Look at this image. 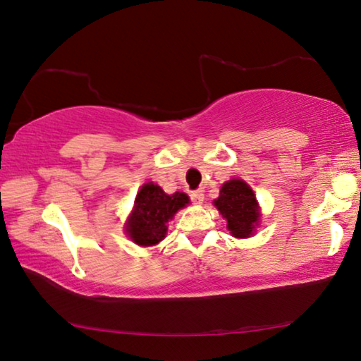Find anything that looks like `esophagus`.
<instances>
[{"label":"esophagus","mask_w":361,"mask_h":361,"mask_svg":"<svg viewBox=\"0 0 361 361\" xmlns=\"http://www.w3.org/2000/svg\"><path fill=\"white\" fill-rule=\"evenodd\" d=\"M189 197H191V202L194 203V205H202L203 192L202 191H192V192H189Z\"/></svg>","instance_id":"obj_1"}]
</instances>
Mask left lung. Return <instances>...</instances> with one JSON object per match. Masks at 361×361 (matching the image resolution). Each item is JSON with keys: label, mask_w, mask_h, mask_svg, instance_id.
<instances>
[{"label": "left lung", "mask_w": 361, "mask_h": 361, "mask_svg": "<svg viewBox=\"0 0 361 361\" xmlns=\"http://www.w3.org/2000/svg\"><path fill=\"white\" fill-rule=\"evenodd\" d=\"M214 205L227 219V228L233 237H251L259 222V208L252 189L243 180L224 183Z\"/></svg>", "instance_id": "1"}]
</instances>
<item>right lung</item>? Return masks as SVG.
<instances>
[{"instance_id": "right-lung-1", "label": "right lung", "mask_w": 361, "mask_h": 361, "mask_svg": "<svg viewBox=\"0 0 361 361\" xmlns=\"http://www.w3.org/2000/svg\"><path fill=\"white\" fill-rule=\"evenodd\" d=\"M189 203V197L183 192L166 194L161 186L147 183L137 194L134 212L128 221L126 231L134 243L152 246L164 240L167 232V222L173 214Z\"/></svg>"}]
</instances>
